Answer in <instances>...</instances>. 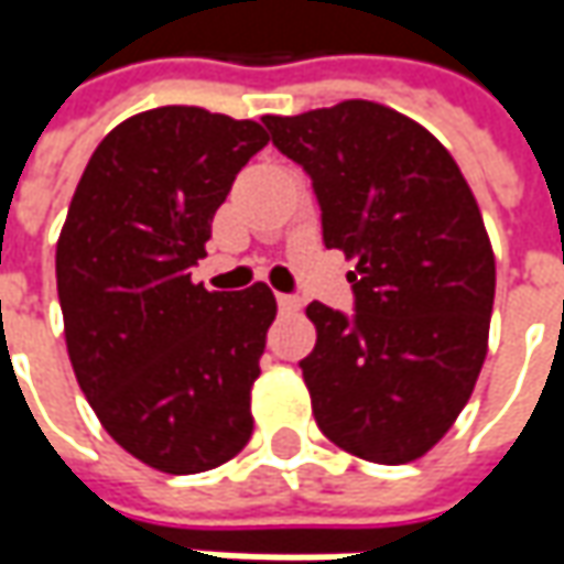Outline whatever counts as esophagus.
<instances>
[{"instance_id": "obj_1", "label": "esophagus", "mask_w": 564, "mask_h": 564, "mask_svg": "<svg viewBox=\"0 0 564 564\" xmlns=\"http://www.w3.org/2000/svg\"><path fill=\"white\" fill-rule=\"evenodd\" d=\"M275 304H279V311H297L301 307V301L294 294H275Z\"/></svg>"}]
</instances>
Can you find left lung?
Segmentation results:
<instances>
[{
    "mask_svg": "<svg viewBox=\"0 0 564 564\" xmlns=\"http://www.w3.org/2000/svg\"><path fill=\"white\" fill-rule=\"evenodd\" d=\"M319 200L323 245L355 260V314L314 301L301 360L316 426L404 465L448 433L487 358L496 257L458 163L423 124L370 99L263 116Z\"/></svg>",
    "mask_w": 564,
    "mask_h": 564,
    "instance_id": "obj_1",
    "label": "left lung"
}]
</instances>
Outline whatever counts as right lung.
Instances as JSON below:
<instances>
[{
	"label": "right lung",
	"mask_w": 564,
	"mask_h": 564,
	"mask_svg": "<svg viewBox=\"0 0 564 564\" xmlns=\"http://www.w3.org/2000/svg\"><path fill=\"white\" fill-rule=\"evenodd\" d=\"M270 143L263 124L160 106L116 124L77 182L55 245V282L77 386L116 443L165 474L235 458L253 433L275 297L206 292L213 216Z\"/></svg>",
	"instance_id": "1"
}]
</instances>
